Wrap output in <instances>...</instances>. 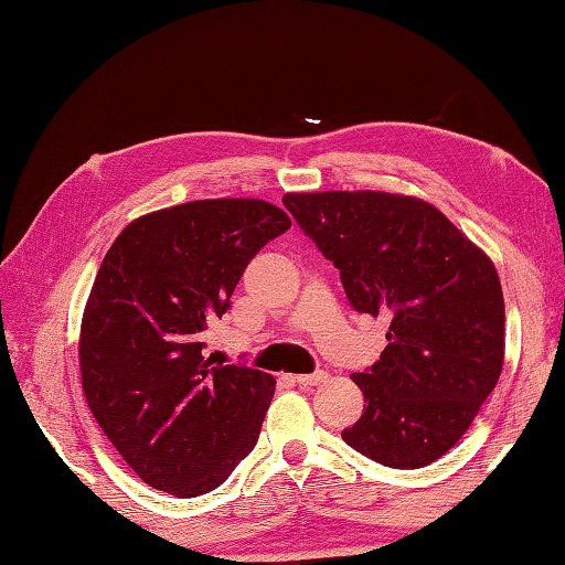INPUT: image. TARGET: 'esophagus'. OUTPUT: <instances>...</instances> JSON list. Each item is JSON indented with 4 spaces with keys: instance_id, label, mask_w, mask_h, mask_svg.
<instances>
[{
    "instance_id": "obj_1",
    "label": "esophagus",
    "mask_w": 565,
    "mask_h": 565,
    "mask_svg": "<svg viewBox=\"0 0 565 565\" xmlns=\"http://www.w3.org/2000/svg\"><path fill=\"white\" fill-rule=\"evenodd\" d=\"M296 383L299 385H306V387H311V385H321L323 381H326V373L323 371H316V373H306V375H296L294 377Z\"/></svg>"
}]
</instances>
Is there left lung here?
Here are the masks:
<instances>
[{
  "instance_id": "left-lung-1",
  "label": "left lung",
  "mask_w": 565,
  "mask_h": 565,
  "mask_svg": "<svg viewBox=\"0 0 565 565\" xmlns=\"http://www.w3.org/2000/svg\"><path fill=\"white\" fill-rule=\"evenodd\" d=\"M284 207L341 271L358 313L385 316L387 345L353 373L365 407L341 437L393 469L449 452L504 363L494 264L433 204L387 192H291Z\"/></svg>"
}]
</instances>
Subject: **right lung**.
<instances>
[{"instance_id":"right-lung-1","label":"right lung","mask_w":565,"mask_h":565,"mask_svg":"<svg viewBox=\"0 0 565 565\" xmlns=\"http://www.w3.org/2000/svg\"><path fill=\"white\" fill-rule=\"evenodd\" d=\"M291 227L264 200H198L130 222L81 323L90 413L128 467L182 499L217 489L262 433L276 381L214 363L204 331L264 244Z\"/></svg>"}]
</instances>
